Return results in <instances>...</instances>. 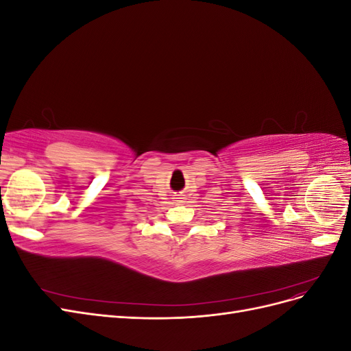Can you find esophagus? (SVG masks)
Listing matches in <instances>:
<instances>
[{
    "instance_id": "1",
    "label": "esophagus",
    "mask_w": 351,
    "mask_h": 351,
    "mask_svg": "<svg viewBox=\"0 0 351 351\" xmlns=\"http://www.w3.org/2000/svg\"><path fill=\"white\" fill-rule=\"evenodd\" d=\"M174 199H176V202H178V204H182V202H183V197L180 195H178V197H174Z\"/></svg>"
}]
</instances>
